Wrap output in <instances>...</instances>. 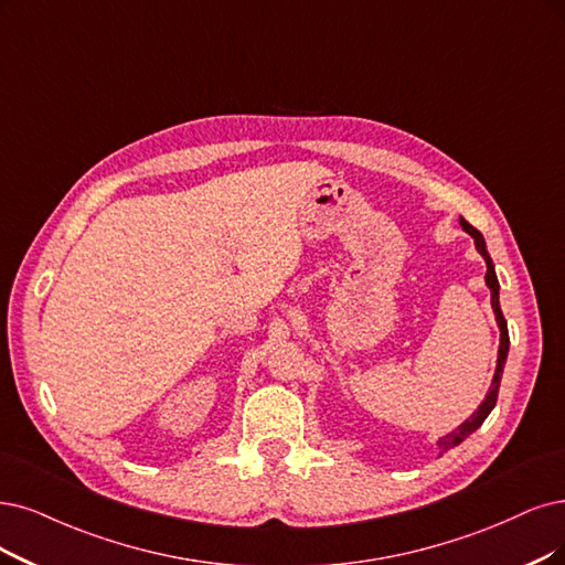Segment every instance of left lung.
<instances>
[{"instance_id":"left-lung-1","label":"left lung","mask_w":565,"mask_h":565,"mask_svg":"<svg viewBox=\"0 0 565 565\" xmlns=\"http://www.w3.org/2000/svg\"><path fill=\"white\" fill-rule=\"evenodd\" d=\"M461 225H463V230H466L468 235H472V237H475V246H477V250H479V254H482V256H484V260H487V277H484V279H487V286L491 288V307H493V311H495V321H498V328H500V349H498V365H495V374H493V382H491V388H489V393H487L484 403L477 407V412L470 416V419H468L466 424H461V426H458L456 430H451L449 435L440 437V443H437V447H440V454L449 451V449H451V447H456V445H461L470 433H475L479 426L484 424V419H487V416L491 414V409L495 407V401H498V388H500V380H503V367H505L508 349H510L508 321H505V317H503V311H500V302H498V279H495L493 263H491V256H489V250H487L484 237H482V233H479L477 227H472L466 218H461Z\"/></svg>"}]
</instances>
